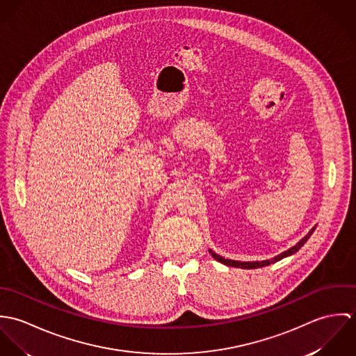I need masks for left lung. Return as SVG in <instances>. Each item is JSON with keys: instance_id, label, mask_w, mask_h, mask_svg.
I'll return each mask as SVG.
<instances>
[{"instance_id": "8db88e82", "label": "left lung", "mask_w": 356, "mask_h": 356, "mask_svg": "<svg viewBox=\"0 0 356 356\" xmlns=\"http://www.w3.org/2000/svg\"><path fill=\"white\" fill-rule=\"evenodd\" d=\"M314 230H315V227H312V229L308 232V234L305 236L296 245H293L292 248H289L288 251H285V252H282V254H277L275 257H273V259H270V260H261V261H238V260L225 259V257H222L220 254H216L215 252H212L211 250H209V254H211V256H212L215 260H218V261H220V263H223V264H226V266H229V267H240V268H257V267H264V266H268V264H271V263H275V261H278V260H281V259H284V257H286V256L296 254V252L305 245V243H307V240H308L309 236L314 233Z\"/></svg>"}]
</instances>
